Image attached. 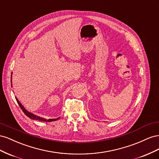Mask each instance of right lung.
<instances>
[{
	"instance_id": "add662e5",
	"label": "right lung",
	"mask_w": 159,
	"mask_h": 159,
	"mask_svg": "<svg viewBox=\"0 0 159 159\" xmlns=\"http://www.w3.org/2000/svg\"><path fill=\"white\" fill-rule=\"evenodd\" d=\"M11 83H12V75H11ZM12 85H11V86H12ZM16 98V102H17V103H18V104L19 105V106L20 107V108L22 109V110L23 111V112L25 113V114L26 115V116H28V117H29L30 119H34V120H38V121H48V122H50V121H56V120H57L60 117H58V118H57V119H44V118H42V117H38V116H37V115H34L33 113H30V112H28V111L24 107V106L23 105L20 103V102H19L18 101V99L16 98Z\"/></svg>"
}]
</instances>
